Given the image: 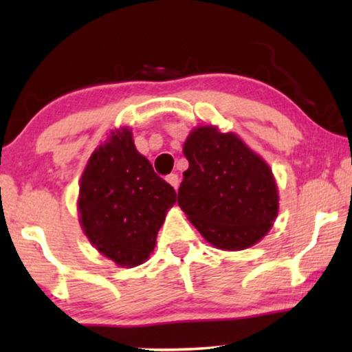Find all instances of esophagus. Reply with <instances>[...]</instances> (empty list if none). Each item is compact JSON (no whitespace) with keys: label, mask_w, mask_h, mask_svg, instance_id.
<instances>
[{"label":"esophagus","mask_w":352,"mask_h":352,"mask_svg":"<svg viewBox=\"0 0 352 352\" xmlns=\"http://www.w3.org/2000/svg\"><path fill=\"white\" fill-rule=\"evenodd\" d=\"M166 181L170 182V184L175 187V189H177L179 187V176L176 175V173H171V175L166 176Z\"/></svg>","instance_id":"1"}]
</instances>
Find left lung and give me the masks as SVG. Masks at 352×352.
I'll return each mask as SVG.
<instances>
[{"label": "left lung", "mask_w": 352, "mask_h": 352, "mask_svg": "<svg viewBox=\"0 0 352 352\" xmlns=\"http://www.w3.org/2000/svg\"><path fill=\"white\" fill-rule=\"evenodd\" d=\"M189 170L177 204L199 232L221 250L252 247L278 210L272 171L232 133L201 126L184 144Z\"/></svg>", "instance_id": "1"}]
</instances>
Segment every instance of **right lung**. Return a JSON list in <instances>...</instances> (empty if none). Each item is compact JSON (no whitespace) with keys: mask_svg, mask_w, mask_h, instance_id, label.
Segmentation results:
<instances>
[{"mask_svg":"<svg viewBox=\"0 0 352 352\" xmlns=\"http://www.w3.org/2000/svg\"><path fill=\"white\" fill-rule=\"evenodd\" d=\"M175 201V189L136 151L128 128L96 148L81 176L78 208L85 234L123 267L148 258Z\"/></svg>","mask_w":352,"mask_h":352,"instance_id":"right-lung-1","label":"right lung"}]
</instances>
